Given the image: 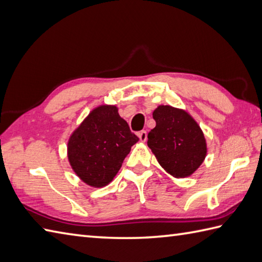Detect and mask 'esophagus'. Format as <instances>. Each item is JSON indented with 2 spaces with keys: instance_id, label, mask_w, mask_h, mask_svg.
Masks as SVG:
<instances>
[{
  "instance_id": "1",
  "label": "esophagus",
  "mask_w": 262,
  "mask_h": 262,
  "mask_svg": "<svg viewBox=\"0 0 262 262\" xmlns=\"http://www.w3.org/2000/svg\"><path fill=\"white\" fill-rule=\"evenodd\" d=\"M138 137L139 139H141V142H146V139H147V133H146V130H142L138 133Z\"/></svg>"
}]
</instances>
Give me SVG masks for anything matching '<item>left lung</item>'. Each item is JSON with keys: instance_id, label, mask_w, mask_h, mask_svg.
<instances>
[{"instance_id": "obj_1", "label": "left lung", "mask_w": 262, "mask_h": 262, "mask_svg": "<svg viewBox=\"0 0 262 262\" xmlns=\"http://www.w3.org/2000/svg\"><path fill=\"white\" fill-rule=\"evenodd\" d=\"M156 126L148 133V147L160 165L176 179L192 175L203 163L204 134L183 109L161 105L153 113Z\"/></svg>"}]
</instances>
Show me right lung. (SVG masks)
<instances>
[{
    "label": "right lung",
    "mask_w": 262,
    "mask_h": 262,
    "mask_svg": "<svg viewBox=\"0 0 262 262\" xmlns=\"http://www.w3.org/2000/svg\"><path fill=\"white\" fill-rule=\"evenodd\" d=\"M113 105L91 111L68 141V160L84 183L102 187L111 183L132 146L138 142Z\"/></svg>",
    "instance_id": "obj_1"
}]
</instances>
